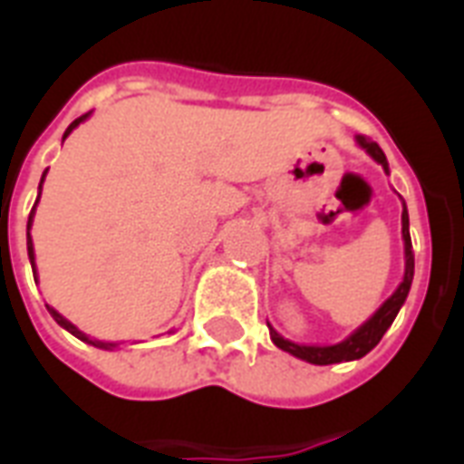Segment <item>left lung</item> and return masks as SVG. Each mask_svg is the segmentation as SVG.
<instances>
[{
    "mask_svg": "<svg viewBox=\"0 0 464 464\" xmlns=\"http://www.w3.org/2000/svg\"><path fill=\"white\" fill-rule=\"evenodd\" d=\"M361 149H366V154L371 156L373 160H378L382 166V170L388 173V159L382 154V149L371 141L368 137L359 134L356 137ZM402 238H404V279L402 284L397 286V291L392 296L381 305V308L375 310L373 315L368 317L366 323L361 324L359 330L352 332L344 342H339V344L332 346H305V344H296V342H289V339H284L279 332L269 324V337L275 342L279 349L284 352L294 353L296 359H304L308 363H315V366H330V363H342V361H356L361 356H366L371 349H373L378 342L382 339V334L388 332V327L392 324V320L397 317L402 304L407 301V294H410L411 279H414V253H411V238H410V214H407V204L402 199Z\"/></svg>",
    "mask_w": 464,
    "mask_h": 464,
    "instance_id": "8db88e82",
    "label": "left lung"
}]
</instances>
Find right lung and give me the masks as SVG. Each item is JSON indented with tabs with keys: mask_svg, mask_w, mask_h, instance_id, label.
<instances>
[{
	"mask_svg": "<svg viewBox=\"0 0 464 464\" xmlns=\"http://www.w3.org/2000/svg\"><path fill=\"white\" fill-rule=\"evenodd\" d=\"M86 118H89V112H86V115H82V118H76L74 122H72V125L67 127V132H64V137H62V140H67L69 132H72V130H74V127H79V122H83V120H86ZM45 173H47V170H45ZM45 173H43V178H40V188H43V180H45ZM40 188H38V189H40ZM38 197H40V195H38ZM35 204H38V199H35ZM35 204H33L31 217H28V231H31L33 214H35ZM28 257H31L33 276H35V279H38V275H35V255H33V240H31V233H28ZM47 310H50V315L54 317V323L60 324V327H64V330H67V332H72V334H74V337H79V339H82V342H86V344H93V346H98V349H112V346H118V344H115V342H98V339H91L89 334H83V332L79 330V327H74V324L69 323L67 317H62L60 313H57V310L50 308V305H47Z\"/></svg>",
	"mask_w": 464,
	"mask_h": 464,
	"instance_id": "1",
	"label": "right lung"
}]
</instances>
